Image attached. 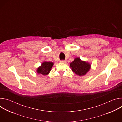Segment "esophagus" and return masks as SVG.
<instances>
[{
	"label": "esophagus",
	"mask_w": 122,
	"mask_h": 122,
	"mask_svg": "<svg viewBox=\"0 0 122 122\" xmlns=\"http://www.w3.org/2000/svg\"><path fill=\"white\" fill-rule=\"evenodd\" d=\"M60 62L62 63H66V60H62V61H60Z\"/></svg>",
	"instance_id": "34e87169"
}]
</instances>
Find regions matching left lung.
<instances>
[{"label":"left lung","mask_w":122,"mask_h":122,"mask_svg":"<svg viewBox=\"0 0 122 122\" xmlns=\"http://www.w3.org/2000/svg\"><path fill=\"white\" fill-rule=\"evenodd\" d=\"M70 67L73 72L81 76L85 75L89 71L91 68V65L88 62L81 60L80 58L77 57L70 64Z\"/></svg>","instance_id":"obj_1"}]
</instances>
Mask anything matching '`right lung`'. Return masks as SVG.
<instances>
[{
  "instance_id": "right-lung-1",
  "label": "right lung",
  "mask_w": 122,
  "mask_h": 122,
  "mask_svg": "<svg viewBox=\"0 0 122 122\" xmlns=\"http://www.w3.org/2000/svg\"><path fill=\"white\" fill-rule=\"evenodd\" d=\"M54 65L51 62H44L41 65L39 66L37 70V73L41 75H48L50 72L51 69Z\"/></svg>"
}]
</instances>
